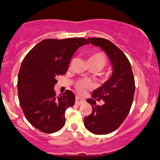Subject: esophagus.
<instances>
[{
    "label": "esophagus",
    "instance_id": "esophagus-1",
    "mask_svg": "<svg viewBox=\"0 0 160 160\" xmlns=\"http://www.w3.org/2000/svg\"><path fill=\"white\" fill-rule=\"evenodd\" d=\"M85 102V100L83 99V98H80V97H76V101L75 103L77 104V105H80V104H83Z\"/></svg>",
    "mask_w": 160,
    "mask_h": 160
}]
</instances>
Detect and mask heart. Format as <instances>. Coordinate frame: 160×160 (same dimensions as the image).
Masks as SVG:
<instances>
[{
  "label": "heart",
  "mask_w": 160,
  "mask_h": 160,
  "mask_svg": "<svg viewBox=\"0 0 160 160\" xmlns=\"http://www.w3.org/2000/svg\"><path fill=\"white\" fill-rule=\"evenodd\" d=\"M88 62L90 64L96 66L101 70L107 65L108 59L104 53L99 52L91 55L88 59ZM92 86L93 83L88 79H81L77 80L75 83L76 90L80 94H84L86 90L91 88Z\"/></svg>",
  "instance_id": "heart-1"
}]
</instances>
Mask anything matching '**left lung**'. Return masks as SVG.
I'll use <instances>...</instances> for the list:
<instances>
[{"label":"left lung","instance_id":"8db88e82","mask_svg":"<svg viewBox=\"0 0 160 160\" xmlns=\"http://www.w3.org/2000/svg\"><path fill=\"white\" fill-rule=\"evenodd\" d=\"M88 40L105 52L112 63L113 74L101 88L93 90V98L87 99L93 111L85 118L83 123L92 133L106 135L119 128L128 116L135 94V78L129 60L114 43L102 38ZM96 100L104 103L100 106Z\"/></svg>","mask_w":160,"mask_h":160}]
</instances>
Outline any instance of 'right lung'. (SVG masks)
I'll use <instances>...</instances> for the list:
<instances>
[{"label":"right lung","mask_w":160,"mask_h":160,"mask_svg":"<svg viewBox=\"0 0 160 160\" xmlns=\"http://www.w3.org/2000/svg\"><path fill=\"white\" fill-rule=\"evenodd\" d=\"M89 44L83 38L44 39L24 58L18 77L19 103L28 122L44 133L58 132L66 122L65 111L75 95L67 90L56 96V77L67 72L77 49Z\"/></svg>","instance_id":"right-lung-1"}]
</instances>
